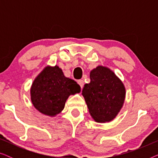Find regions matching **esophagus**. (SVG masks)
I'll use <instances>...</instances> for the list:
<instances>
[{"mask_svg":"<svg viewBox=\"0 0 158 158\" xmlns=\"http://www.w3.org/2000/svg\"><path fill=\"white\" fill-rule=\"evenodd\" d=\"M77 83L79 84V85L81 86V88L83 87V85H84V81H83V80H79V81H77Z\"/></svg>","mask_w":158,"mask_h":158,"instance_id":"34e87169","label":"esophagus"}]
</instances>
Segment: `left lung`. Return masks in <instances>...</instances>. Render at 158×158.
Wrapping results in <instances>:
<instances>
[{
	"label": "left lung",
	"instance_id": "8db88e82",
	"mask_svg": "<svg viewBox=\"0 0 158 158\" xmlns=\"http://www.w3.org/2000/svg\"><path fill=\"white\" fill-rule=\"evenodd\" d=\"M90 83L84 85L82 95L90 116L96 122H111L124 105V84L113 71L101 65L90 71Z\"/></svg>",
	"mask_w": 158,
	"mask_h": 158
}]
</instances>
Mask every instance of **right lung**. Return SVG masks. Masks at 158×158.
Listing matches in <instances>:
<instances>
[{
  "instance_id": "1",
  "label": "right lung",
  "mask_w": 158,
  "mask_h": 158,
  "mask_svg": "<svg viewBox=\"0 0 158 158\" xmlns=\"http://www.w3.org/2000/svg\"><path fill=\"white\" fill-rule=\"evenodd\" d=\"M81 92V86L66 77L55 65L45 67L32 83L30 94L32 104L40 113L55 116L64 109L70 95Z\"/></svg>"
}]
</instances>
